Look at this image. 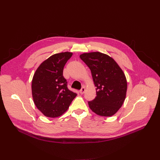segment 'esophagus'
<instances>
[{
    "label": "esophagus",
    "mask_w": 160,
    "mask_h": 160,
    "mask_svg": "<svg viewBox=\"0 0 160 160\" xmlns=\"http://www.w3.org/2000/svg\"><path fill=\"white\" fill-rule=\"evenodd\" d=\"M85 87H82V88L80 90V94H83L85 93Z\"/></svg>",
    "instance_id": "34e87169"
}]
</instances>
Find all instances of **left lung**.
Returning a JSON list of instances; mask_svg holds the SVG:
<instances>
[{
    "label": "left lung",
    "mask_w": 160,
    "mask_h": 160,
    "mask_svg": "<svg viewBox=\"0 0 160 160\" xmlns=\"http://www.w3.org/2000/svg\"><path fill=\"white\" fill-rule=\"evenodd\" d=\"M81 59L90 68L96 90L90 109L101 117H111L120 109L126 96L125 74L112 58L100 52H85Z\"/></svg>",
    "instance_id": "obj_1"
}]
</instances>
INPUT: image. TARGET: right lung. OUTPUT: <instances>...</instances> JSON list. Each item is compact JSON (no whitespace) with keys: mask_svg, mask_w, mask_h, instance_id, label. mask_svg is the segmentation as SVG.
<instances>
[{"mask_svg":"<svg viewBox=\"0 0 160 160\" xmlns=\"http://www.w3.org/2000/svg\"><path fill=\"white\" fill-rule=\"evenodd\" d=\"M73 55L57 53L45 60L37 68L32 81V95L36 108L49 118L61 116L69 108L77 94L67 87L64 67Z\"/></svg>","mask_w":160,"mask_h":160,"instance_id":"1","label":"right lung"}]
</instances>
